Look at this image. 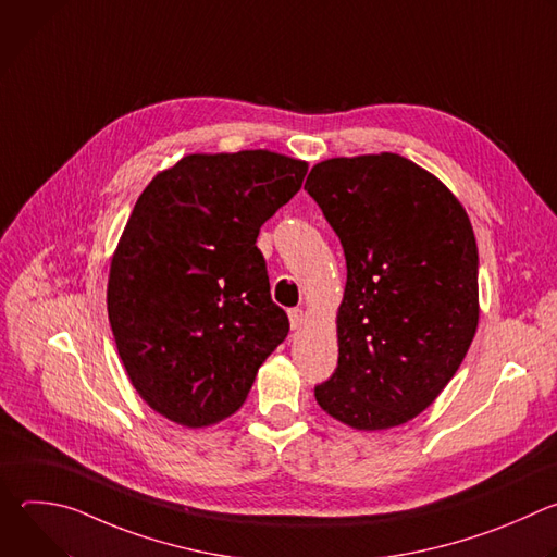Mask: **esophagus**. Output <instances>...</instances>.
Segmentation results:
<instances>
[{
  "label": "esophagus",
  "instance_id": "1",
  "mask_svg": "<svg viewBox=\"0 0 557 557\" xmlns=\"http://www.w3.org/2000/svg\"><path fill=\"white\" fill-rule=\"evenodd\" d=\"M288 320H290V329L297 331V329H301V324H304V320H306V314H304L301 308H290V310H288Z\"/></svg>",
  "mask_w": 557,
  "mask_h": 557
}]
</instances>
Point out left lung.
<instances>
[{
  "label": "left lung",
  "instance_id": "8db88e82",
  "mask_svg": "<svg viewBox=\"0 0 557 557\" xmlns=\"http://www.w3.org/2000/svg\"><path fill=\"white\" fill-rule=\"evenodd\" d=\"M304 189L346 256L339 359L314 385L357 430L404 425L443 392L479 326V249L451 191L399 153L331 158Z\"/></svg>",
  "mask_w": 557,
  "mask_h": 557
}]
</instances>
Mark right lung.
I'll list each match as a JSON object with an SVG mask.
<instances>
[{
	"label": "right lung",
	"mask_w": 557,
	"mask_h": 557,
	"mask_svg": "<svg viewBox=\"0 0 557 557\" xmlns=\"http://www.w3.org/2000/svg\"><path fill=\"white\" fill-rule=\"evenodd\" d=\"M306 172L267 149L191 153L136 200L108 314L132 385L158 414L187 428L233 414L288 335L256 240Z\"/></svg>",
	"instance_id": "obj_1"
}]
</instances>
